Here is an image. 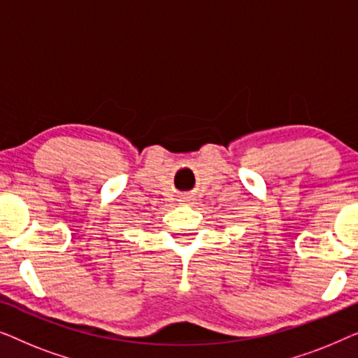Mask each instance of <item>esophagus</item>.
<instances>
[{"mask_svg":"<svg viewBox=\"0 0 358 358\" xmlns=\"http://www.w3.org/2000/svg\"><path fill=\"white\" fill-rule=\"evenodd\" d=\"M180 202H184V203H190V202H192V197H190V195H184V197L180 199Z\"/></svg>","mask_w":358,"mask_h":358,"instance_id":"obj_1","label":"esophagus"}]
</instances>
